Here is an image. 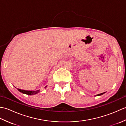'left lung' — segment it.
<instances>
[{
    "label": "left lung",
    "mask_w": 126,
    "mask_h": 126,
    "mask_svg": "<svg viewBox=\"0 0 126 126\" xmlns=\"http://www.w3.org/2000/svg\"><path fill=\"white\" fill-rule=\"evenodd\" d=\"M105 93V92H104V93H101V94H97V95H95V96H100V95H103V94H104Z\"/></svg>",
    "instance_id": "1"
}]
</instances>
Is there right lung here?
I'll use <instances>...</instances> for the list:
<instances>
[{
  "instance_id": "1",
  "label": "right lung",
  "mask_w": 126,
  "mask_h": 126,
  "mask_svg": "<svg viewBox=\"0 0 126 126\" xmlns=\"http://www.w3.org/2000/svg\"><path fill=\"white\" fill-rule=\"evenodd\" d=\"M47 87V85L45 87V88H46ZM17 89L18 91H19L20 93H22L23 94H25L29 95H33L34 94H37L39 93V90H25L18 89V88Z\"/></svg>"
}]
</instances>
